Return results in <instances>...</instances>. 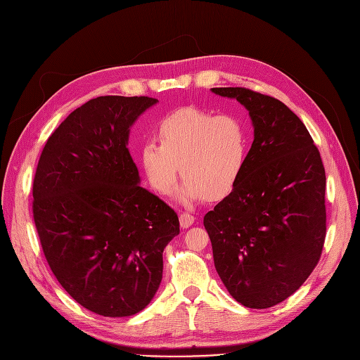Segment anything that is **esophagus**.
Masks as SVG:
<instances>
[{"mask_svg": "<svg viewBox=\"0 0 360 360\" xmlns=\"http://www.w3.org/2000/svg\"><path fill=\"white\" fill-rule=\"evenodd\" d=\"M195 222V217L191 213H181L180 214V225L181 228H189Z\"/></svg>", "mask_w": 360, "mask_h": 360, "instance_id": "esophagus-1", "label": "esophagus"}]
</instances>
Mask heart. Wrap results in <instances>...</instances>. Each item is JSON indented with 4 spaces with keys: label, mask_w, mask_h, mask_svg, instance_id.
Returning a JSON list of instances; mask_svg holds the SVG:
<instances>
[{
    "label": "heart",
    "mask_w": 360,
    "mask_h": 360,
    "mask_svg": "<svg viewBox=\"0 0 360 360\" xmlns=\"http://www.w3.org/2000/svg\"><path fill=\"white\" fill-rule=\"evenodd\" d=\"M159 144L141 147V165L156 192L168 195L179 177L184 204L226 197L240 180L249 139L243 122L233 114L213 115L198 108H181L163 117L156 129Z\"/></svg>",
    "instance_id": "heart-1"
}]
</instances>
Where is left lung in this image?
I'll return each mask as SVG.
<instances>
[{"label":"left lung","mask_w":360,"mask_h":360,"mask_svg":"<svg viewBox=\"0 0 360 360\" xmlns=\"http://www.w3.org/2000/svg\"><path fill=\"white\" fill-rule=\"evenodd\" d=\"M237 99L254 124L240 180L204 216L217 275L246 308L266 309L297 291L326 238V172L302 120L245 86L212 89Z\"/></svg>","instance_id":"1"}]
</instances>
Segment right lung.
Masks as SVG:
<instances>
[{"label": "right lung", "mask_w": 360, "mask_h": 360, "mask_svg": "<svg viewBox=\"0 0 360 360\" xmlns=\"http://www.w3.org/2000/svg\"><path fill=\"white\" fill-rule=\"evenodd\" d=\"M158 99L101 96L53 130L32 181V216L61 287L91 312L129 317L156 294L179 216L139 186L129 127Z\"/></svg>", "instance_id": "right-lung-1"}]
</instances>
